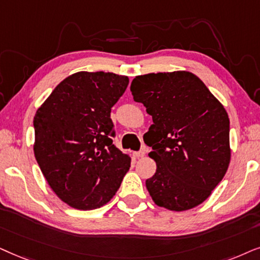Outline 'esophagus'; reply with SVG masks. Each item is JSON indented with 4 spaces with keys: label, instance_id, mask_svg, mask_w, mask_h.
I'll list each match as a JSON object with an SVG mask.
<instances>
[{
    "label": "esophagus",
    "instance_id": "34e87169",
    "mask_svg": "<svg viewBox=\"0 0 260 260\" xmlns=\"http://www.w3.org/2000/svg\"><path fill=\"white\" fill-rule=\"evenodd\" d=\"M134 155H136L137 158H143L144 155H145V151L144 150H140V151L134 152Z\"/></svg>",
    "mask_w": 260,
    "mask_h": 260
}]
</instances>
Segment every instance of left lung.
<instances>
[{
  "label": "left lung",
  "instance_id": "left-lung-1",
  "mask_svg": "<svg viewBox=\"0 0 260 260\" xmlns=\"http://www.w3.org/2000/svg\"><path fill=\"white\" fill-rule=\"evenodd\" d=\"M131 91L153 120L145 134V143L152 147L148 155L157 164L155 174L146 179L152 200L176 212L201 205L230 165L226 109L188 71L138 76Z\"/></svg>",
  "mask_w": 260,
  "mask_h": 260
}]
</instances>
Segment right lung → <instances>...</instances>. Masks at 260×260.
Listing matches in <instances>:
<instances>
[{"mask_svg":"<svg viewBox=\"0 0 260 260\" xmlns=\"http://www.w3.org/2000/svg\"><path fill=\"white\" fill-rule=\"evenodd\" d=\"M128 83L113 72H77L37 110L34 155L51 189L72 208L105 206L129 170L131 157L113 144L110 119Z\"/></svg>","mask_w":260,"mask_h":260,"instance_id":"obj_1","label":"right lung"}]
</instances>
